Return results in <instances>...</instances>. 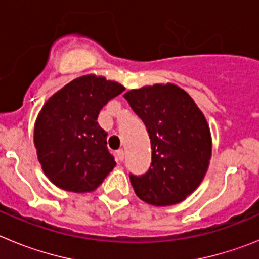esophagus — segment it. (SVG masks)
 <instances>
[{
  "label": "esophagus",
  "mask_w": 259,
  "mask_h": 259,
  "mask_svg": "<svg viewBox=\"0 0 259 259\" xmlns=\"http://www.w3.org/2000/svg\"><path fill=\"white\" fill-rule=\"evenodd\" d=\"M116 155H118L119 161H123V159H124V150L123 149L118 150V152H116Z\"/></svg>",
  "instance_id": "obj_1"
}]
</instances>
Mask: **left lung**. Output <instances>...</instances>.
<instances>
[{"label":"left lung","mask_w":259,"mask_h":259,"mask_svg":"<svg viewBox=\"0 0 259 259\" xmlns=\"http://www.w3.org/2000/svg\"><path fill=\"white\" fill-rule=\"evenodd\" d=\"M146 125L152 164L130 175L135 193L153 206H171L191 196L203 180L211 158V134L193 98L175 84H154L124 93Z\"/></svg>","instance_id":"obj_1"}]
</instances>
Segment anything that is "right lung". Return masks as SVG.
<instances>
[{
    "label": "right lung",
    "mask_w": 259,
    "mask_h": 259,
    "mask_svg": "<svg viewBox=\"0 0 259 259\" xmlns=\"http://www.w3.org/2000/svg\"><path fill=\"white\" fill-rule=\"evenodd\" d=\"M122 84L89 74L49 97L33 130L37 159L45 176L63 191L92 192L115 167L107 134L97 122L102 107L124 91Z\"/></svg>",
    "instance_id": "add662e5"
}]
</instances>
